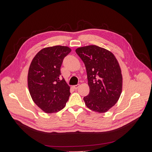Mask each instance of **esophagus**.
Instances as JSON below:
<instances>
[{"label": "esophagus", "mask_w": 152, "mask_h": 152, "mask_svg": "<svg viewBox=\"0 0 152 152\" xmlns=\"http://www.w3.org/2000/svg\"><path fill=\"white\" fill-rule=\"evenodd\" d=\"M79 84H77V85L73 86V88H74L75 89H77L78 88V87H79Z\"/></svg>", "instance_id": "obj_1"}]
</instances>
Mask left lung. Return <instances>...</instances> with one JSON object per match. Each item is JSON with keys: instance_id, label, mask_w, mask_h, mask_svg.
Returning a JSON list of instances; mask_svg holds the SVG:
<instances>
[{"instance_id": "obj_1", "label": "left lung", "mask_w": 152, "mask_h": 152, "mask_svg": "<svg viewBox=\"0 0 152 152\" xmlns=\"http://www.w3.org/2000/svg\"><path fill=\"white\" fill-rule=\"evenodd\" d=\"M87 71L89 94L84 97L89 109L105 113L118 102L122 91L121 68L114 55L97 45L76 50Z\"/></svg>"}]
</instances>
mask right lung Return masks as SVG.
<instances>
[{
    "label": "right lung",
    "mask_w": 152,
    "mask_h": 152,
    "mask_svg": "<svg viewBox=\"0 0 152 152\" xmlns=\"http://www.w3.org/2000/svg\"><path fill=\"white\" fill-rule=\"evenodd\" d=\"M70 52L66 46L45 48L31 63L28 76L29 93L34 102L47 113L62 110L71 94L60 71L63 59Z\"/></svg>",
    "instance_id": "1"
}]
</instances>
